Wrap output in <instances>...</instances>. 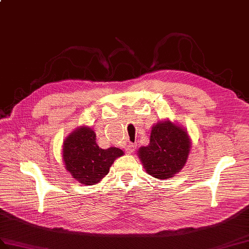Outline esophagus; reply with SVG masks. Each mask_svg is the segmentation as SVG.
Wrapping results in <instances>:
<instances>
[{"instance_id":"1","label":"esophagus","mask_w":249,"mask_h":249,"mask_svg":"<svg viewBox=\"0 0 249 249\" xmlns=\"http://www.w3.org/2000/svg\"><path fill=\"white\" fill-rule=\"evenodd\" d=\"M135 149H136V145H135V144L129 143L128 145L126 146V149H125V151H126V153H127V154H131V153H134Z\"/></svg>"}]
</instances>
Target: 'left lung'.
Instances as JSON below:
<instances>
[{"instance_id":"1","label":"left lung","mask_w":249,"mask_h":249,"mask_svg":"<svg viewBox=\"0 0 249 249\" xmlns=\"http://www.w3.org/2000/svg\"><path fill=\"white\" fill-rule=\"evenodd\" d=\"M190 149L187 130L166 120L153 126L149 144L139 148L138 155L147 174L169 179L186 164Z\"/></svg>"}]
</instances>
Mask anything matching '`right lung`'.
Wrapping results in <instances>:
<instances>
[{"label":"right lung","mask_w":249,"mask_h":249,"mask_svg":"<svg viewBox=\"0 0 249 249\" xmlns=\"http://www.w3.org/2000/svg\"><path fill=\"white\" fill-rule=\"evenodd\" d=\"M95 140V132L90 127L80 126L63 141L62 158L67 171L87 186L100 182L108 174L113 161L124 155L118 147L101 148Z\"/></svg>","instance_id":"right-lung-1"}]
</instances>
